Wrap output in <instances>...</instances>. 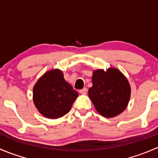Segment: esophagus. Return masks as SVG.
Segmentation results:
<instances>
[{
    "label": "esophagus",
    "mask_w": 158,
    "mask_h": 158,
    "mask_svg": "<svg viewBox=\"0 0 158 158\" xmlns=\"http://www.w3.org/2000/svg\"><path fill=\"white\" fill-rule=\"evenodd\" d=\"M79 92H80V93L84 94V95H85V94H86V92H87V89L86 88H83L82 89H81Z\"/></svg>",
    "instance_id": "obj_1"
}]
</instances>
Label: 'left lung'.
<instances>
[{
  "instance_id": "obj_1",
  "label": "left lung",
  "mask_w": 158,
  "mask_h": 158,
  "mask_svg": "<svg viewBox=\"0 0 158 158\" xmlns=\"http://www.w3.org/2000/svg\"><path fill=\"white\" fill-rule=\"evenodd\" d=\"M89 96L95 109L106 118H113L127 108L131 96L128 79L115 68L97 69L92 77Z\"/></svg>"
}]
</instances>
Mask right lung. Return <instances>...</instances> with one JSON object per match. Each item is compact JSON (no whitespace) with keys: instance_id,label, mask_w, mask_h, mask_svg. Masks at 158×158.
<instances>
[{"instance_id":"1","label":"right lung","mask_w":158,"mask_h":158,"mask_svg":"<svg viewBox=\"0 0 158 158\" xmlns=\"http://www.w3.org/2000/svg\"><path fill=\"white\" fill-rule=\"evenodd\" d=\"M35 106L48 118H58L67 114L79 93L63 77L60 69L47 72L33 86Z\"/></svg>"}]
</instances>
